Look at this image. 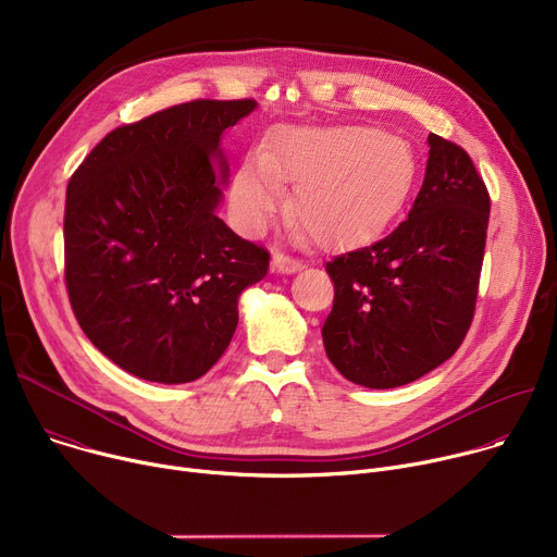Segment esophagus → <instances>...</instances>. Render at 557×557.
<instances>
[{
  "label": "esophagus",
  "mask_w": 557,
  "mask_h": 557,
  "mask_svg": "<svg viewBox=\"0 0 557 557\" xmlns=\"http://www.w3.org/2000/svg\"><path fill=\"white\" fill-rule=\"evenodd\" d=\"M271 269L275 273H284V275H290V273H297L301 271V262L299 260H293L288 256H284V252H273V260H271Z\"/></svg>",
  "instance_id": "obj_1"
}]
</instances>
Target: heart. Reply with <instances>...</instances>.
Segmentation results:
<instances>
[{"label": "heart", "mask_w": 557, "mask_h": 557, "mask_svg": "<svg viewBox=\"0 0 557 557\" xmlns=\"http://www.w3.org/2000/svg\"><path fill=\"white\" fill-rule=\"evenodd\" d=\"M416 177L411 144L377 126H280L235 171L231 209L244 231L258 233L280 211L284 184H293V222L322 248H346L397 218Z\"/></svg>", "instance_id": "1"}]
</instances>
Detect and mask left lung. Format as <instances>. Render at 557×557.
<instances>
[{"instance_id": "left-lung-1", "label": "left lung", "mask_w": 557, "mask_h": 557, "mask_svg": "<svg viewBox=\"0 0 557 557\" xmlns=\"http://www.w3.org/2000/svg\"><path fill=\"white\" fill-rule=\"evenodd\" d=\"M488 209L467 150L431 133L409 218L373 246L326 264L335 297L322 339L346 380L404 386L458 350L475 311Z\"/></svg>"}]
</instances>
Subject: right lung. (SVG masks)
<instances>
[{
  "mask_svg": "<svg viewBox=\"0 0 557 557\" xmlns=\"http://www.w3.org/2000/svg\"><path fill=\"white\" fill-rule=\"evenodd\" d=\"M256 109L252 99H195L120 126L69 182L73 313L135 377L205 375L231 344L239 295L269 271V252L218 218L228 182L222 135Z\"/></svg>",
  "mask_w": 557,
  "mask_h": 557,
  "instance_id": "1",
  "label": "right lung"
}]
</instances>
